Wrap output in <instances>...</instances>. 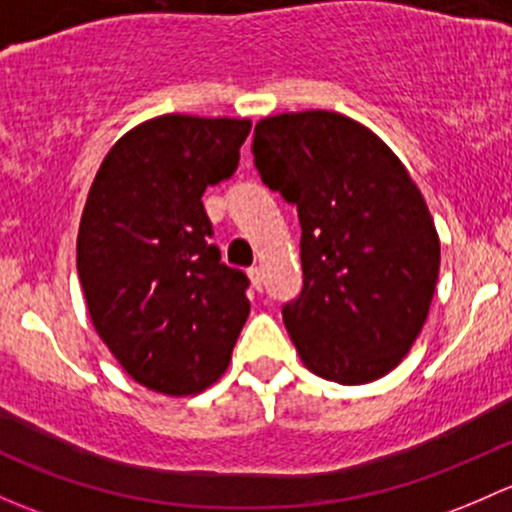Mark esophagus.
Here are the masks:
<instances>
[{
  "mask_svg": "<svg viewBox=\"0 0 512 512\" xmlns=\"http://www.w3.org/2000/svg\"><path fill=\"white\" fill-rule=\"evenodd\" d=\"M249 278H251V286H254L256 291H261V288H263V276H261V271H258V268H251Z\"/></svg>",
  "mask_w": 512,
  "mask_h": 512,
  "instance_id": "34e87169",
  "label": "esophagus"
}]
</instances>
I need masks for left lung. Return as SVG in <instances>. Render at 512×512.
Wrapping results in <instances>:
<instances>
[{
    "mask_svg": "<svg viewBox=\"0 0 512 512\" xmlns=\"http://www.w3.org/2000/svg\"><path fill=\"white\" fill-rule=\"evenodd\" d=\"M251 152L303 229V291L283 305L303 365L347 387L389 374L424 328L439 281L424 194L387 142L333 110L258 120Z\"/></svg>",
    "mask_w": 512,
    "mask_h": 512,
    "instance_id": "1",
    "label": "left lung"
}]
</instances>
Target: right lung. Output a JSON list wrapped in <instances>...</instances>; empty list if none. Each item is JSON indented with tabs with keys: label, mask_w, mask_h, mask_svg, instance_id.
Wrapping results in <instances>:
<instances>
[{
	"label": "right lung",
	"mask_w": 512,
	"mask_h": 512,
	"mask_svg": "<svg viewBox=\"0 0 512 512\" xmlns=\"http://www.w3.org/2000/svg\"><path fill=\"white\" fill-rule=\"evenodd\" d=\"M249 130V118L157 115L110 147L88 189L76 241L88 315L152 392L212 387L249 318V278L219 263L202 204L234 175Z\"/></svg>",
	"instance_id": "add662e5"
}]
</instances>
